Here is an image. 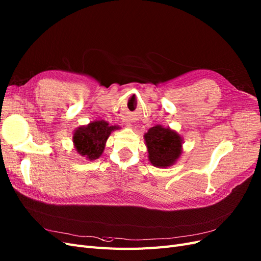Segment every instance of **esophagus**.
<instances>
[{"label":"esophagus","mask_w":261,"mask_h":261,"mask_svg":"<svg viewBox=\"0 0 261 261\" xmlns=\"http://www.w3.org/2000/svg\"><path fill=\"white\" fill-rule=\"evenodd\" d=\"M125 125H126V126H131V124H130V123H128V122L125 123Z\"/></svg>","instance_id":"esophagus-1"}]
</instances>
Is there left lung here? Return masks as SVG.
Listing matches in <instances>:
<instances>
[{"label":"left lung","mask_w":261,"mask_h":261,"mask_svg":"<svg viewBox=\"0 0 261 261\" xmlns=\"http://www.w3.org/2000/svg\"><path fill=\"white\" fill-rule=\"evenodd\" d=\"M148 160L153 166L174 165L182 153V139L178 133L162 125H155L144 135Z\"/></svg>","instance_id":"left-lung-1"}]
</instances>
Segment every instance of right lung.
<instances>
[{
	"mask_svg": "<svg viewBox=\"0 0 261 261\" xmlns=\"http://www.w3.org/2000/svg\"><path fill=\"white\" fill-rule=\"evenodd\" d=\"M119 129L118 125H109L105 120H95L82 125L74 131L73 143L75 150L86 160L98 159L105 148L110 133Z\"/></svg>",
	"mask_w": 261,
	"mask_h": 261,
	"instance_id": "obj_1",
	"label": "right lung"
}]
</instances>
